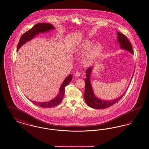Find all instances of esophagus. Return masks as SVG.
Segmentation results:
<instances>
[{
  "label": "esophagus",
  "instance_id": "obj_1",
  "mask_svg": "<svg viewBox=\"0 0 149 149\" xmlns=\"http://www.w3.org/2000/svg\"><path fill=\"white\" fill-rule=\"evenodd\" d=\"M80 75V73L79 72H75V74H74V76H75V77H79Z\"/></svg>",
  "mask_w": 149,
  "mask_h": 149
}]
</instances>
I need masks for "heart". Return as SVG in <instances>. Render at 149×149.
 <instances>
[{
    "label": "heart",
    "instance_id": "b5f03b06",
    "mask_svg": "<svg viewBox=\"0 0 149 149\" xmlns=\"http://www.w3.org/2000/svg\"><path fill=\"white\" fill-rule=\"evenodd\" d=\"M92 45L93 42L91 41L86 40L81 43L80 45H79L78 47H77L75 50H74V52L75 54L78 55H83L86 52L87 50L90 49ZM101 51L102 46L99 43H96L94 45L84 58V63L85 64H89L92 63L93 61H94L99 56Z\"/></svg>",
    "mask_w": 149,
    "mask_h": 149
}]
</instances>
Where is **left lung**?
I'll return each instance as SVG.
<instances>
[{
	"instance_id": "1",
	"label": "left lung",
	"mask_w": 149,
	"mask_h": 149,
	"mask_svg": "<svg viewBox=\"0 0 149 149\" xmlns=\"http://www.w3.org/2000/svg\"><path fill=\"white\" fill-rule=\"evenodd\" d=\"M117 34L118 35V42L120 43V48L128 50V51L133 54L134 52L131 44L128 40L127 37L120 32H117ZM92 69V68L90 67L88 68L86 70V78L85 79V92L84 94L86 103L89 106L95 109H105L112 106L123 97L125 93H124L118 98L111 101L103 100L97 98L93 93L92 87L90 82V76Z\"/></svg>"
}]
</instances>
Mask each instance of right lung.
Segmentation results:
<instances>
[{
  "label": "right lung",
  "instance_id": "add662e5",
  "mask_svg": "<svg viewBox=\"0 0 149 149\" xmlns=\"http://www.w3.org/2000/svg\"><path fill=\"white\" fill-rule=\"evenodd\" d=\"M54 29V27L49 23H40L35 24L32 29H29L27 32L24 33L20 38L19 43L17 46V51L19 50V49L25 43L29 41L30 40L34 38L35 35L38 34L40 32L42 33L44 32H47L49 30ZM72 79V75H69L67 78L65 79L62 85L60 87L59 93L56 97L49 102H36L32 100H31L33 103L38 106L43 107V108H51L53 107L57 106L62 100L63 98L65 93V87L68 85Z\"/></svg>",
  "mask_w": 149,
  "mask_h": 149
}]
</instances>
